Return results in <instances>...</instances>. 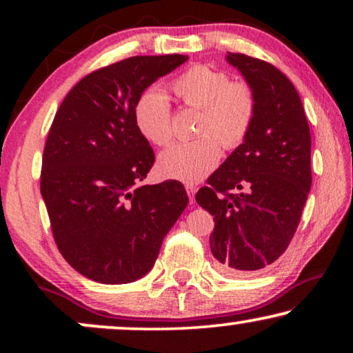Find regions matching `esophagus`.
<instances>
[{
    "label": "esophagus",
    "mask_w": 353,
    "mask_h": 353,
    "mask_svg": "<svg viewBox=\"0 0 353 353\" xmlns=\"http://www.w3.org/2000/svg\"><path fill=\"white\" fill-rule=\"evenodd\" d=\"M197 188L194 185H186V192L190 196V204H194V194H196Z\"/></svg>",
    "instance_id": "obj_1"
}]
</instances>
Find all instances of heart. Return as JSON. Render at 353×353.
Returning a JSON list of instances; mask_svg holds the SVG:
<instances>
[{"label":"heart","mask_w":353,"mask_h":353,"mask_svg":"<svg viewBox=\"0 0 353 353\" xmlns=\"http://www.w3.org/2000/svg\"><path fill=\"white\" fill-rule=\"evenodd\" d=\"M173 93L183 105L201 109L196 141L168 148L159 157V173L183 183L205 178L220 161L221 149H234L248 138L255 119L257 99L245 81H230L225 72L192 65L173 80ZM134 123L144 139L165 146L173 138L172 109L159 90L146 91L134 105Z\"/></svg>","instance_id":"heart-1"}]
</instances>
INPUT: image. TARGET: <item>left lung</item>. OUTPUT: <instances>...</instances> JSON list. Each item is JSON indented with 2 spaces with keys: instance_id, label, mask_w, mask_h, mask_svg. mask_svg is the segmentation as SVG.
<instances>
[{
  "instance_id": "left-lung-1",
  "label": "left lung",
  "mask_w": 353,
  "mask_h": 353,
  "mask_svg": "<svg viewBox=\"0 0 353 353\" xmlns=\"http://www.w3.org/2000/svg\"><path fill=\"white\" fill-rule=\"evenodd\" d=\"M226 61L252 86L255 119L196 201L214 215L216 267L243 276L272 265L294 238L312 186V137L297 90L281 70L241 52Z\"/></svg>"
}]
</instances>
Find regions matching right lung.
Here are the masks:
<instances>
[{
	"label": "right lung",
	"mask_w": 353,
	"mask_h": 353,
	"mask_svg": "<svg viewBox=\"0 0 353 353\" xmlns=\"http://www.w3.org/2000/svg\"><path fill=\"white\" fill-rule=\"evenodd\" d=\"M186 61L133 56L101 67L69 91L52 120L41 196L62 257L93 281L143 278L186 209L180 181L141 185L156 157L133 115L143 91Z\"/></svg>",
	"instance_id": "obj_1"
}]
</instances>
